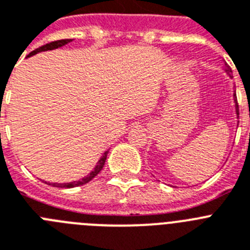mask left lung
Segmentation results:
<instances>
[{"instance_id": "1", "label": "left lung", "mask_w": 250, "mask_h": 250, "mask_svg": "<svg viewBox=\"0 0 250 250\" xmlns=\"http://www.w3.org/2000/svg\"><path fill=\"white\" fill-rule=\"evenodd\" d=\"M227 71H228V74H230V75H231V69L229 68V66H227ZM235 95V102H236V94H234ZM236 114H238V117H239V107H238V102H236Z\"/></svg>"}]
</instances>
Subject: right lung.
<instances>
[{
    "label": "right lung",
    "instance_id": "1",
    "mask_svg": "<svg viewBox=\"0 0 250 250\" xmlns=\"http://www.w3.org/2000/svg\"><path fill=\"white\" fill-rule=\"evenodd\" d=\"M71 39H64V40H56V41H51V42H49V44L44 45V46H40L38 47V49H35L34 51H31V53L29 54L27 56H32L35 55V54L40 53V51H46V50H53V49H58V47L62 46V45L68 44V42H70ZM107 155H108V151L104 153L103 156H102V158L98 161V165L95 166L94 170L92 171V172L89 173L88 176L83 177L82 180H79V181H74V182H66V184H51V186H54V188H75V186H80V185H84V184H86V182H89L90 180L94 179L97 175H98L99 172H101V170L103 168L104 164H105V160H107ZM50 185V184H49Z\"/></svg>",
    "mask_w": 250,
    "mask_h": 250
}]
</instances>
